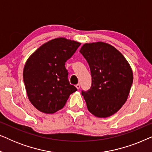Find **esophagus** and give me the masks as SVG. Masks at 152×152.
<instances>
[{
	"label": "esophagus",
	"instance_id": "esophagus-1",
	"mask_svg": "<svg viewBox=\"0 0 152 152\" xmlns=\"http://www.w3.org/2000/svg\"><path fill=\"white\" fill-rule=\"evenodd\" d=\"M75 86H76V88H77V89H80V84H77Z\"/></svg>",
	"mask_w": 152,
	"mask_h": 152
}]
</instances>
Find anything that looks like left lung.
<instances>
[{
	"label": "left lung",
	"mask_w": 152,
	"mask_h": 152,
	"mask_svg": "<svg viewBox=\"0 0 152 152\" xmlns=\"http://www.w3.org/2000/svg\"><path fill=\"white\" fill-rule=\"evenodd\" d=\"M80 53L88 62L92 84L82 91L88 110L99 118L116 113L125 103L133 83V72L117 49L103 42L86 43Z\"/></svg>",
	"instance_id": "obj_1"
}]
</instances>
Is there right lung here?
Instances as JSON below:
<instances>
[{
  "label": "right lung",
  "mask_w": 152,
  "mask_h": 152,
  "mask_svg": "<svg viewBox=\"0 0 152 152\" xmlns=\"http://www.w3.org/2000/svg\"><path fill=\"white\" fill-rule=\"evenodd\" d=\"M80 45L65 38L55 39L41 45L27 60L24 84L30 102L39 111L55 113L77 90L70 84L65 64Z\"/></svg>",
  "instance_id": "add662e5"
}]
</instances>
